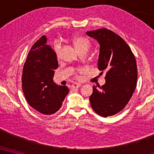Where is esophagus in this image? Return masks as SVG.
I'll return each mask as SVG.
<instances>
[{"instance_id": "esophagus-1", "label": "esophagus", "mask_w": 154, "mask_h": 154, "mask_svg": "<svg viewBox=\"0 0 154 154\" xmlns=\"http://www.w3.org/2000/svg\"><path fill=\"white\" fill-rule=\"evenodd\" d=\"M81 86V85L80 83H73L72 85V88H79Z\"/></svg>"}]
</instances>
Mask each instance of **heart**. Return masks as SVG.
<instances>
[{"label": "heart", "instance_id": "obj_1", "mask_svg": "<svg viewBox=\"0 0 154 154\" xmlns=\"http://www.w3.org/2000/svg\"><path fill=\"white\" fill-rule=\"evenodd\" d=\"M72 43L74 46L75 49L78 52L81 51H85L87 52L90 47V42L87 38L82 36V35H74L71 39ZM54 50L57 57L60 55V45L58 43H54Z\"/></svg>", "mask_w": 154, "mask_h": 154}]
</instances>
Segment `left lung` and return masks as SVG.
<instances>
[{
  "label": "left lung",
  "mask_w": 154,
  "mask_h": 154,
  "mask_svg": "<svg viewBox=\"0 0 154 154\" xmlns=\"http://www.w3.org/2000/svg\"><path fill=\"white\" fill-rule=\"evenodd\" d=\"M100 45L98 69L106 70V83L93 92L90 102L93 110L102 117L116 114L128 104L137 86V67L129 45L116 33L106 28L88 31Z\"/></svg>",
  "instance_id": "8db88e82"
}]
</instances>
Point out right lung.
Wrapping results in <instances>:
<instances>
[{
    "label": "right lung",
    "mask_w": 154,
    "mask_h": 154,
    "mask_svg": "<svg viewBox=\"0 0 154 154\" xmlns=\"http://www.w3.org/2000/svg\"><path fill=\"white\" fill-rule=\"evenodd\" d=\"M43 35L31 47L23 67V92L30 106L45 115L56 113L69 90L54 83L58 62L55 52Z\"/></svg>",
    "instance_id": "right-lung-1"
}]
</instances>
